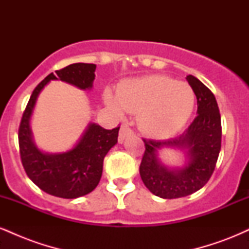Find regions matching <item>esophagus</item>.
Segmentation results:
<instances>
[{
	"label": "esophagus",
	"instance_id": "34e87169",
	"mask_svg": "<svg viewBox=\"0 0 249 249\" xmlns=\"http://www.w3.org/2000/svg\"><path fill=\"white\" fill-rule=\"evenodd\" d=\"M131 134H133L132 128L128 127V125H126V124H123L121 127V131H119V137H118L119 142H124V139L126 138V137L131 136Z\"/></svg>",
	"mask_w": 249,
	"mask_h": 249
}]
</instances>
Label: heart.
<instances>
[{"instance_id": "1", "label": "heart", "mask_w": 249, "mask_h": 249, "mask_svg": "<svg viewBox=\"0 0 249 249\" xmlns=\"http://www.w3.org/2000/svg\"><path fill=\"white\" fill-rule=\"evenodd\" d=\"M108 107L121 113L139 115V126L151 137L176 133L192 115L196 97L192 88L171 77L153 75L119 87L117 98L105 96Z\"/></svg>"}]
</instances>
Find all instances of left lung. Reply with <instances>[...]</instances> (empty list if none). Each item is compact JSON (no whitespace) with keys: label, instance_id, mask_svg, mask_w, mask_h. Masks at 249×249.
Wrapping results in <instances>:
<instances>
[{"label":"left lung","instance_id":"1","mask_svg":"<svg viewBox=\"0 0 249 249\" xmlns=\"http://www.w3.org/2000/svg\"><path fill=\"white\" fill-rule=\"evenodd\" d=\"M196 96L198 110L184 133L168 141L142 139L139 173L150 192L164 199L190 196L206 185L214 172L221 148V117L212 91L192 75L186 77ZM165 146L187 148L190 161L180 170H170L160 164L156 152Z\"/></svg>","mask_w":249,"mask_h":249}]
</instances>
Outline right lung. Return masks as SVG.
<instances>
[{
    "label": "right lung",
    "mask_w": 249,
    "mask_h": 249,
    "mask_svg": "<svg viewBox=\"0 0 249 249\" xmlns=\"http://www.w3.org/2000/svg\"><path fill=\"white\" fill-rule=\"evenodd\" d=\"M95 70V64L75 63L57 70L55 75L51 72L33 91L22 116L18 128L22 165L34 184L51 196L75 199L95 190L102 178L105 156L118 142L119 126L105 130L90 124L72 150L59 154L43 153L34 144L29 125L36 99L51 79L70 83L83 90L92 88Z\"/></svg>",
    "instance_id": "1"
}]
</instances>
